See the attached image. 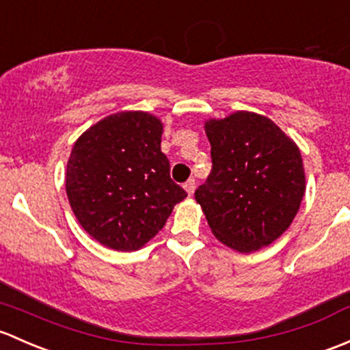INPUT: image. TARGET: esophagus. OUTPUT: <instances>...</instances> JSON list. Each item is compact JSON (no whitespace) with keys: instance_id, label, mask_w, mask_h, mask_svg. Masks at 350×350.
Masks as SVG:
<instances>
[{"instance_id":"obj_1","label":"esophagus","mask_w":350,"mask_h":350,"mask_svg":"<svg viewBox=\"0 0 350 350\" xmlns=\"http://www.w3.org/2000/svg\"><path fill=\"white\" fill-rule=\"evenodd\" d=\"M183 189L187 190V193H189V196H192V193L196 192V180H193V178L187 180L185 185H183Z\"/></svg>"}]
</instances>
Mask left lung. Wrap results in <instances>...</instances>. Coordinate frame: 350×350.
<instances>
[{
  "label": "left lung",
  "instance_id": "left-lung-1",
  "mask_svg": "<svg viewBox=\"0 0 350 350\" xmlns=\"http://www.w3.org/2000/svg\"><path fill=\"white\" fill-rule=\"evenodd\" d=\"M212 170L196 190L212 232L239 253L268 246L290 228L305 193L298 146L271 120L239 111L205 122Z\"/></svg>",
  "mask_w": 350,
  "mask_h": 350
}]
</instances>
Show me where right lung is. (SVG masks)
<instances>
[{"mask_svg": "<svg viewBox=\"0 0 350 350\" xmlns=\"http://www.w3.org/2000/svg\"><path fill=\"white\" fill-rule=\"evenodd\" d=\"M160 120L142 111L104 118L75 142L67 163L70 207L103 246L136 251L165 226L187 192L170 178Z\"/></svg>", "mask_w": 350, "mask_h": 350, "instance_id": "obj_1", "label": "right lung"}]
</instances>
